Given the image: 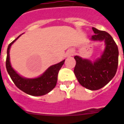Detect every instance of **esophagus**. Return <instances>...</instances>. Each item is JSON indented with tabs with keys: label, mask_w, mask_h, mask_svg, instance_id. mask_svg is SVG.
Instances as JSON below:
<instances>
[{
	"label": "esophagus",
	"mask_w": 124,
	"mask_h": 124,
	"mask_svg": "<svg viewBox=\"0 0 124 124\" xmlns=\"http://www.w3.org/2000/svg\"><path fill=\"white\" fill-rule=\"evenodd\" d=\"M66 54H67L68 56H73V54H74V51H73V50H69V51L67 52V53H66Z\"/></svg>",
	"instance_id": "34e87169"
}]
</instances>
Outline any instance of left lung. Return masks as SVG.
Segmentation results:
<instances>
[{
  "instance_id": "8db88e82",
  "label": "left lung",
  "mask_w": 124,
  "mask_h": 124,
  "mask_svg": "<svg viewBox=\"0 0 124 124\" xmlns=\"http://www.w3.org/2000/svg\"><path fill=\"white\" fill-rule=\"evenodd\" d=\"M94 35L91 38L93 41H104L106 48L100 58L94 62L74 57L76 65L74 73L80 84L89 90H98L105 86L114 77L119 62V50L112 37L105 31L93 27Z\"/></svg>"
}]
</instances>
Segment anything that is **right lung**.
Here are the masks:
<instances>
[{
  "instance_id": "obj_1",
  "label": "right lung",
  "mask_w": 124,
  "mask_h": 124,
  "mask_svg": "<svg viewBox=\"0 0 124 124\" xmlns=\"http://www.w3.org/2000/svg\"><path fill=\"white\" fill-rule=\"evenodd\" d=\"M20 36H18L12 42L10 43L8 46L5 63L7 71L15 86L23 92L34 96L46 94L47 93H50L56 85L58 72L64 64L65 60H63L58 64H54L49 67L40 77L34 79L23 78L12 68L10 62L9 56L11 45L19 38Z\"/></svg>"
}]
</instances>
